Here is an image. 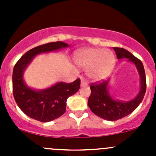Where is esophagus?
<instances>
[{
  "instance_id": "esophagus-1",
  "label": "esophagus",
  "mask_w": 156,
  "mask_h": 156,
  "mask_svg": "<svg viewBox=\"0 0 156 156\" xmlns=\"http://www.w3.org/2000/svg\"><path fill=\"white\" fill-rule=\"evenodd\" d=\"M85 86H87V83L84 81V79L81 80V87H85Z\"/></svg>"
}]
</instances>
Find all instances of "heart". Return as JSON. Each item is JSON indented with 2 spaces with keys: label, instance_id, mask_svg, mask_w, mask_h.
I'll return each instance as SVG.
<instances>
[{
  "label": "heart",
  "instance_id": "1",
  "mask_svg": "<svg viewBox=\"0 0 156 156\" xmlns=\"http://www.w3.org/2000/svg\"><path fill=\"white\" fill-rule=\"evenodd\" d=\"M74 62L78 67L87 69L88 78L95 81L105 80L115 66V56L108 49L87 48L74 54Z\"/></svg>",
  "mask_w": 156,
  "mask_h": 156
}]
</instances>
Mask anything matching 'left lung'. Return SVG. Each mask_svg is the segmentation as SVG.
Masks as SVG:
<instances>
[{
	"label": "left lung",
	"instance_id": "obj_1",
	"mask_svg": "<svg viewBox=\"0 0 156 156\" xmlns=\"http://www.w3.org/2000/svg\"><path fill=\"white\" fill-rule=\"evenodd\" d=\"M117 59H126L135 66L140 76V90L136 97L131 100H119L112 97L108 91L110 79L100 84H92L90 87V96L88 99V106L91 111L99 117L108 121L121 119L134 111L144 99L146 89L145 70L144 65L139 59L124 48H113Z\"/></svg>",
	"mask_w": 156,
	"mask_h": 156
}]
</instances>
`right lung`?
Returning a JSON list of instances; mask_svg holds the SVG:
<instances>
[{"instance_id":"1","label":"right lung","mask_w":156,"mask_h":156,"mask_svg":"<svg viewBox=\"0 0 156 156\" xmlns=\"http://www.w3.org/2000/svg\"><path fill=\"white\" fill-rule=\"evenodd\" d=\"M69 47L68 44L62 41L45 44L26 52L16 63L12 72L14 99L20 109L31 119L48 122L60 117L66 110L67 99L79 90L80 79L71 84L59 81L40 90L29 87L24 80L25 71L35 56Z\"/></svg>"}]
</instances>
